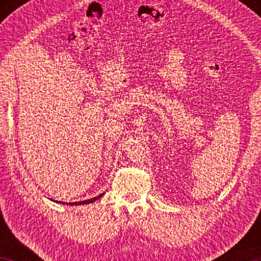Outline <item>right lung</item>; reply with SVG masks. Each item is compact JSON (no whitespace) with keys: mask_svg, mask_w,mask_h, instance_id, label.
I'll return each instance as SVG.
<instances>
[{"mask_svg":"<svg viewBox=\"0 0 261 261\" xmlns=\"http://www.w3.org/2000/svg\"><path fill=\"white\" fill-rule=\"evenodd\" d=\"M105 193H101L99 196H96L94 198H91V199H87V200H83V201H74V202H63V201H55V202H59V204H63V205H70V206H78V205H85V204H92V202H94L95 200L100 199L101 197L103 196ZM53 200V199H51Z\"/></svg>","mask_w":261,"mask_h":261,"instance_id":"1","label":"right lung"}]
</instances>
